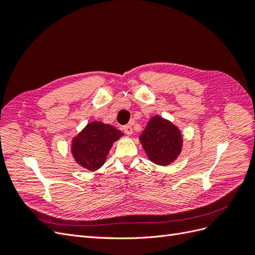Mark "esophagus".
<instances>
[{
  "label": "esophagus",
  "mask_w": 255,
  "mask_h": 255,
  "mask_svg": "<svg viewBox=\"0 0 255 255\" xmlns=\"http://www.w3.org/2000/svg\"><path fill=\"white\" fill-rule=\"evenodd\" d=\"M123 130H125V133L127 135H132L133 134V127L130 125H128V126H125L122 128Z\"/></svg>",
  "instance_id": "obj_1"
}]
</instances>
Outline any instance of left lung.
<instances>
[{
	"mask_svg": "<svg viewBox=\"0 0 255 255\" xmlns=\"http://www.w3.org/2000/svg\"><path fill=\"white\" fill-rule=\"evenodd\" d=\"M139 141L152 163L168 166L179 157L183 148V135L179 127L161 117H153L146 123Z\"/></svg>",
	"mask_w": 255,
	"mask_h": 255,
	"instance_id": "8db88e82",
	"label": "left lung"
}]
</instances>
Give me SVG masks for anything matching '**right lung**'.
Wrapping results in <instances>:
<instances>
[{"label":"right lung","instance_id":"add662e5","mask_svg":"<svg viewBox=\"0 0 255 255\" xmlns=\"http://www.w3.org/2000/svg\"><path fill=\"white\" fill-rule=\"evenodd\" d=\"M123 135L121 130L111 125L91 121L72 138V156L83 168L97 171L104 165L114 142Z\"/></svg>","mask_w":255,"mask_h":255}]
</instances>
